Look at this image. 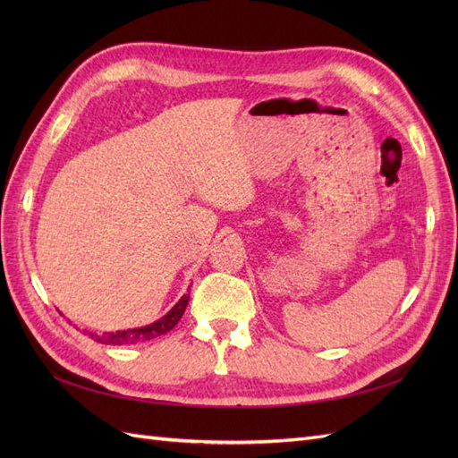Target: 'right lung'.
Segmentation results:
<instances>
[{"label":"right lung","instance_id":"right-lung-1","mask_svg":"<svg viewBox=\"0 0 458 458\" xmlns=\"http://www.w3.org/2000/svg\"><path fill=\"white\" fill-rule=\"evenodd\" d=\"M189 303V294H183L182 300H179L175 306L165 313L158 321H155L152 325L141 327V328H131V330H120V332H105L103 336L95 335V332H89V336L95 342H101V344H113V345H123V344H140V342H147L152 338H158L165 332H170L179 318L183 317L185 308Z\"/></svg>","mask_w":458,"mask_h":458}]
</instances>
